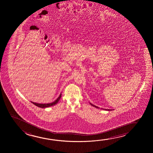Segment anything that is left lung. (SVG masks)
I'll return each mask as SVG.
<instances>
[{"mask_svg": "<svg viewBox=\"0 0 153 153\" xmlns=\"http://www.w3.org/2000/svg\"><path fill=\"white\" fill-rule=\"evenodd\" d=\"M90 104H91V105H92V106H94V107H96V108H99V107H97V106H96V105H93V104H92V103H90ZM103 109L105 110H108V111H110V110H112V109Z\"/></svg>", "mask_w": 153, "mask_h": 153, "instance_id": "left-lung-1", "label": "left lung"}]
</instances>
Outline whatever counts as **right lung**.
Here are the masks:
<instances>
[{
    "label": "right lung",
    "mask_w": 153,
    "mask_h": 153,
    "mask_svg": "<svg viewBox=\"0 0 153 153\" xmlns=\"http://www.w3.org/2000/svg\"><path fill=\"white\" fill-rule=\"evenodd\" d=\"M61 95L62 94H61L59 95V97L57 98V99H56L55 101H54L53 102L50 103H47V104H40V103H37L33 102H32V103H33L34 105H36L37 107H38L42 108L50 107L53 106V105H56V103H57V102H59V100L60 98L61 97Z\"/></svg>",
    "instance_id": "right-lung-1"
}]
</instances>
